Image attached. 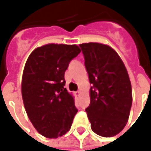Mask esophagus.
Listing matches in <instances>:
<instances>
[{"instance_id": "1", "label": "esophagus", "mask_w": 151, "mask_h": 151, "mask_svg": "<svg viewBox=\"0 0 151 151\" xmlns=\"http://www.w3.org/2000/svg\"><path fill=\"white\" fill-rule=\"evenodd\" d=\"M80 93H81V92H80L79 91H77L75 92V95H76V96H80Z\"/></svg>"}]
</instances>
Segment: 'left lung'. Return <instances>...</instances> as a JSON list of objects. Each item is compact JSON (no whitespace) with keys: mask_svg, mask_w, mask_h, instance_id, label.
Returning <instances> with one entry per match:
<instances>
[{"mask_svg":"<svg viewBox=\"0 0 151 151\" xmlns=\"http://www.w3.org/2000/svg\"><path fill=\"white\" fill-rule=\"evenodd\" d=\"M90 84L86 112L94 133L113 137L124 129L132 106V88L122 60L111 47L98 43L79 45Z\"/></svg>","mask_w":151,"mask_h":151,"instance_id":"obj_1","label":"left lung"}]
</instances>
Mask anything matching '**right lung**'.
<instances>
[{
	"instance_id": "add662e5",
	"label": "right lung",
	"mask_w": 151,
	"mask_h": 151,
	"mask_svg": "<svg viewBox=\"0 0 151 151\" xmlns=\"http://www.w3.org/2000/svg\"><path fill=\"white\" fill-rule=\"evenodd\" d=\"M80 52L77 45L46 44L33 50L26 62L22 81L24 107L34 128L46 138L66 134L78 112L65 88V72Z\"/></svg>"
}]
</instances>
